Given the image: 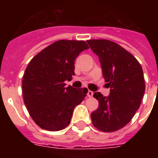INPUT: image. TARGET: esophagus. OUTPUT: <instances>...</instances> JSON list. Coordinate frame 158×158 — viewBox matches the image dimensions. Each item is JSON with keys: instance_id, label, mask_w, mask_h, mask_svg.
I'll return each mask as SVG.
<instances>
[{"instance_id": "obj_1", "label": "esophagus", "mask_w": 158, "mask_h": 158, "mask_svg": "<svg viewBox=\"0 0 158 158\" xmlns=\"http://www.w3.org/2000/svg\"><path fill=\"white\" fill-rule=\"evenodd\" d=\"M93 95H94V92L90 91V90H89V91L88 92V97H89V98H92V97H93Z\"/></svg>"}]
</instances>
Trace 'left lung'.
Segmentation results:
<instances>
[{
	"mask_svg": "<svg viewBox=\"0 0 158 158\" xmlns=\"http://www.w3.org/2000/svg\"><path fill=\"white\" fill-rule=\"evenodd\" d=\"M101 63L109 96L94 93L99 106L91 113L93 125L102 132H114L130 122L139 108L145 91L143 72L137 59L117 43L106 39L88 40Z\"/></svg>",
	"mask_w": 158,
	"mask_h": 158,
	"instance_id": "left-lung-1",
	"label": "left lung"
}]
</instances>
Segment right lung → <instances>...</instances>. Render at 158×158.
<instances>
[{
  "mask_svg": "<svg viewBox=\"0 0 158 158\" xmlns=\"http://www.w3.org/2000/svg\"><path fill=\"white\" fill-rule=\"evenodd\" d=\"M84 41L59 40L38 53L23 76V102L33 121L42 129L66 128L74 107L86 97L87 88L65 87L74 74V60L89 49Z\"/></svg>",
  "mask_w": 158,
  "mask_h": 158,
  "instance_id": "right-lung-1",
  "label": "right lung"
}]
</instances>
